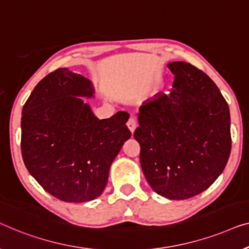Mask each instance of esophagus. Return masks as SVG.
<instances>
[{
    "instance_id": "esophagus-1",
    "label": "esophagus",
    "mask_w": 249,
    "mask_h": 249,
    "mask_svg": "<svg viewBox=\"0 0 249 249\" xmlns=\"http://www.w3.org/2000/svg\"><path fill=\"white\" fill-rule=\"evenodd\" d=\"M127 127L133 134V133H134V131H135V128H136V121H135L134 117H129V120L127 122Z\"/></svg>"
}]
</instances>
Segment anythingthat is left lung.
<instances>
[{"instance_id": "1", "label": "left lung", "mask_w": 249, "mask_h": 249, "mask_svg": "<svg viewBox=\"0 0 249 249\" xmlns=\"http://www.w3.org/2000/svg\"><path fill=\"white\" fill-rule=\"evenodd\" d=\"M170 93L140 107V162L152 190L186 199L208 190L225 169L231 151L230 111L215 83L186 62H171Z\"/></svg>"}]
</instances>
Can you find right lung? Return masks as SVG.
<instances>
[{"label":"right lung","instance_id":"1","mask_svg":"<svg viewBox=\"0 0 249 249\" xmlns=\"http://www.w3.org/2000/svg\"><path fill=\"white\" fill-rule=\"evenodd\" d=\"M93 93L89 79L57 69L35 87L22 108L23 162L40 186L61 201L100 196L111 162L131 138L126 111L99 120L79 98Z\"/></svg>","mask_w":249,"mask_h":249}]
</instances>
